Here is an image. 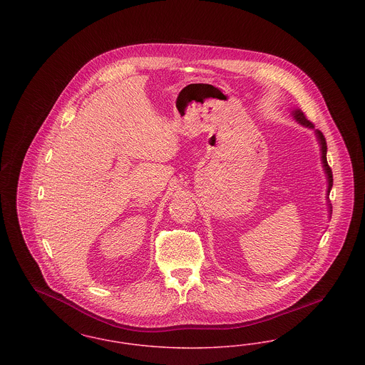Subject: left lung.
<instances>
[{"mask_svg":"<svg viewBox=\"0 0 365 365\" xmlns=\"http://www.w3.org/2000/svg\"><path fill=\"white\" fill-rule=\"evenodd\" d=\"M292 116L294 118L295 122L299 123L301 125H304V127H307V128H311V130H314L312 123L309 122V120L304 116V113H302L301 109H298V108L293 109V110H292ZM314 135H316V139H317L319 146H320V158H322V164H323L324 174H326V178H327V207H329V215H330L331 217L332 208H331L330 201H329V195H330L331 187H332V173H331V168L329 167V164H327V143H326L324 135H323L319 130H314Z\"/></svg>","mask_w":365,"mask_h":365,"instance_id":"1","label":"left lung"}]
</instances>
